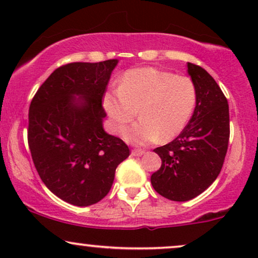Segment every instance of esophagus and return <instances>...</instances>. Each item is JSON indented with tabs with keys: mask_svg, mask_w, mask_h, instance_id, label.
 <instances>
[{
	"mask_svg": "<svg viewBox=\"0 0 258 258\" xmlns=\"http://www.w3.org/2000/svg\"><path fill=\"white\" fill-rule=\"evenodd\" d=\"M143 154H144V151L142 149H133L132 150L133 156H142Z\"/></svg>",
	"mask_w": 258,
	"mask_h": 258,
	"instance_id": "esophagus-1",
	"label": "esophagus"
}]
</instances>
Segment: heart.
Instances as JSON below:
<instances>
[{
  "instance_id": "b5f03b06",
  "label": "heart",
  "mask_w": 258,
  "mask_h": 258,
  "mask_svg": "<svg viewBox=\"0 0 258 258\" xmlns=\"http://www.w3.org/2000/svg\"><path fill=\"white\" fill-rule=\"evenodd\" d=\"M196 98L195 84L189 77L146 67L126 72L118 89L104 94L103 105L117 134L139 112L142 118L126 130L124 139L146 146L158 139L167 142L178 136L191 117Z\"/></svg>"
}]
</instances>
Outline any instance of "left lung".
Listing matches in <instances>:
<instances>
[{
  "label": "left lung",
  "instance_id": "8db88e82",
  "mask_svg": "<svg viewBox=\"0 0 258 258\" xmlns=\"http://www.w3.org/2000/svg\"><path fill=\"white\" fill-rule=\"evenodd\" d=\"M188 73L196 88L195 110L174 141L154 149L162 164L150 178L160 195L176 202L195 199L213 184L223 167L230 136L223 91L202 67L188 62Z\"/></svg>",
  "mask_w": 258,
  "mask_h": 258
}]
</instances>
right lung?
<instances>
[{
	"instance_id": "right-lung-1",
	"label": "right lung",
	"mask_w": 258,
	"mask_h": 258,
	"mask_svg": "<svg viewBox=\"0 0 258 258\" xmlns=\"http://www.w3.org/2000/svg\"><path fill=\"white\" fill-rule=\"evenodd\" d=\"M117 62L59 67L31 100L28 144L35 168L47 188L73 206L88 207L107 196L116 168L130 154L103 129L102 100Z\"/></svg>"
}]
</instances>
